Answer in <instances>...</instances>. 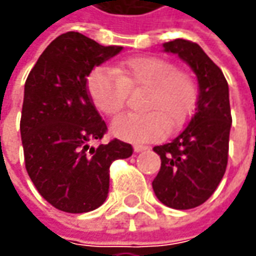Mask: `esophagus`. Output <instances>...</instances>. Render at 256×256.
Masks as SVG:
<instances>
[{
	"instance_id": "esophagus-1",
	"label": "esophagus",
	"mask_w": 256,
	"mask_h": 256,
	"mask_svg": "<svg viewBox=\"0 0 256 256\" xmlns=\"http://www.w3.org/2000/svg\"><path fill=\"white\" fill-rule=\"evenodd\" d=\"M148 148H150L148 146H142V144H136V146H134L136 152H142V151L148 150Z\"/></svg>"
}]
</instances>
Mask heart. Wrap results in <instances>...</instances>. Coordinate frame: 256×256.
Wrapping results in <instances>:
<instances>
[{"label":"heart","mask_w":256,"mask_h":256,"mask_svg":"<svg viewBox=\"0 0 256 256\" xmlns=\"http://www.w3.org/2000/svg\"><path fill=\"white\" fill-rule=\"evenodd\" d=\"M142 114L116 118L110 130L126 142H152L166 128H179L194 114L198 86L188 72L176 70L166 58L140 56L120 62L116 68L99 67L88 78V91L99 112L106 116L119 114L128 91H142Z\"/></svg>","instance_id":"obj_1"}]
</instances>
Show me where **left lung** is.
<instances>
[{
	"label": "left lung",
	"instance_id": "obj_1",
	"mask_svg": "<svg viewBox=\"0 0 256 256\" xmlns=\"http://www.w3.org/2000/svg\"><path fill=\"white\" fill-rule=\"evenodd\" d=\"M162 48L186 62L199 84L194 114L186 128L171 142L154 147L161 158L152 180L154 194L165 206L186 210L200 206L214 194L227 168L232 122L228 84L199 44L175 39Z\"/></svg>",
	"mask_w": 256,
	"mask_h": 256
}]
</instances>
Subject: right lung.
Returning <instances> with one entry per match:
<instances>
[{"label": "right lung", "instance_id": "obj_1", "mask_svg": "<svg viewBox=\"0 0 256 256\" xmlns=\"http://www.w3.org/2000/svg\"><path fill=\"white\" fill-rule=\"evenodd\" d=\"M78 32L56 38L26 78L20 116L25 166L43 199L66 213L98 208L109 192V166L133 148L114 138L92 146L106 123L88 94L95 67L122 52Z\"/></svg>", "mask_w": 256, "mask_h": 256}]
</instances>
